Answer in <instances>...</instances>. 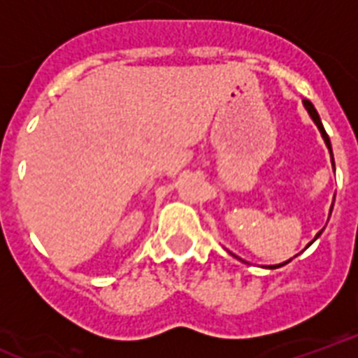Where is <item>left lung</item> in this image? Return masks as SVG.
<instances>
[{"label":"left lung","mask_w":358,"mask_h":358,"mask_svg":"<svg viewBox=\"0 0 358 358\" xmlns=\"http://www.w3.org/2000/svg\"><path fill=\"white\" fill-rule=\"evenodd\" d=\"M304 106H306V110H308V113H310V116H312L313 122H315V124H317L319 131H321V135H323V138H324V143H327V146H329V150H331V157H332L331 141H329V135H327V131H324L323 124H321V118H319L317 110H315V108H313V105H312V103H310V101H308V99H304ZM332 165H334V157H332ZM317 236H319V234H317ZM317 236H315V238H317ZM283 264H285V263H283ZM270 268H276V266H270Z\"/></svg>","instance_id":"left-lung-1"}]
</instances>
